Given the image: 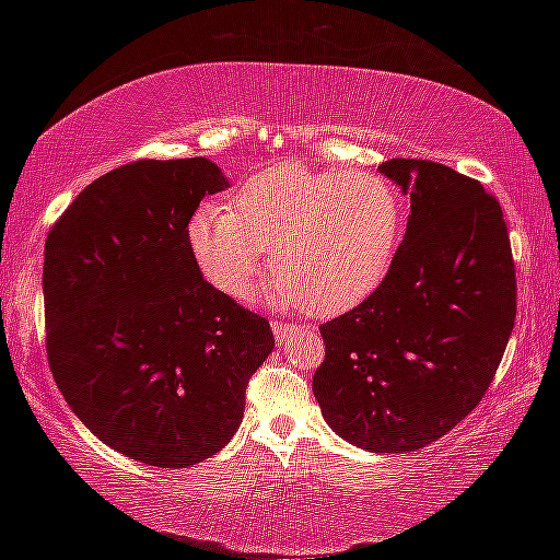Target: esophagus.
Listing matches in <instances>:
<instances>
[{"mask_svg":"<svg viewBox=\"0 0 560 560\" xmlns=\"http://www.w3.org/2000/svg\"><path fill=\"white\" fill-rule=\"evenodd\" d=\"M273 336H277V343H287V340L296 334V324H289V320H273L271 324Z\"/></svg>","mask_w":560,"mask_h":560,"instance_id":"34e87169","label":"esophagus"}]
</instances>
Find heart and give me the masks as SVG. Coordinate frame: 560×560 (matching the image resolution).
<instances>
[{"instance_id":"obj_1","label":"heart","mask_w":560,"mask_h":560,"mask_svg":"<svg viewBox=\"0 0 560 560\" xmlns=\"http://www.w3.org/2000/svg\"><path fill=\"white\" fill-rule=\"evenodd\" d=\"M405 205L373 170H306L283 163L242 183L230 207L202 205L189 252L210 287L246 301L271 249V306L338 316L373 296L400 249Z\"/></svg>"}]
</instances>
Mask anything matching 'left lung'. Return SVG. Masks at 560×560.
Masks as SVG:
<instances>
[{
    "label": "left lung",
    "instance_id": "1",
    "mask_svg": "<svg viewBox=\"0 0 560 560\" xmlns=\"http://www.w3.org/2000/svg\"><path fill=\"white\" fill-rule=\"evenodd\" d=\"M381 173L412 214L373 296L320 324L314 395L355 447L415 452L457 428L494 381L516 320V264L501 205L477 179L407 158Z\"/></svg>",
    "mask_w": 560,
    "mask_h": 560
}]
</instances>
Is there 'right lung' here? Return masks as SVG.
<instances>
[{"label":"right lung","instance_id":"add662e5","mask_svg":"<svg viewBox=\"0 0 560 560\" xmlns=\"http://www.w3.org/2000/svg\"><path fill=\"white\" fill-rule=\"evenodd\" d=\"M207 158L136 160L83 189L44 246L46 355L75 417L120 454L183 469L234 438L269 320L217 293L187 242Z\"/></svg>","mask_w":560,"mask_h":560}]
</instances>
